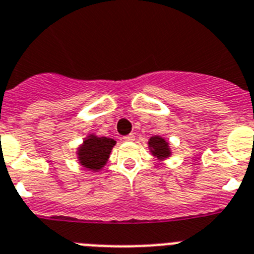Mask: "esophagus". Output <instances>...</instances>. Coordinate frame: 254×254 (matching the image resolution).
I'll return each instance as SVG.
<instances>
[{"mask_svg":"<svg viewBox=\"0 0 254 254\" xmlns=\"http://www.w3.org/2000/svg\"><path fill=\"white\" fill-rule=\"evenodd\" d=\"M123 140H125V141H133V140H135V135H127V136H125V137H123Z\"/></svg>","mask_w":254,"mask_h":254,"instance_id":"obj_1","label":"esophagus"}]
</instances>
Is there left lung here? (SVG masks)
Returning <instances> with one entry per match:
<instances>
[{
  "instance_id": "1",
  "label": "left lung",
  "mask_w": 254,
  "mask_h": 254,
  "mask_svg": "<svg viewBox=\"0 0 254 254\" xmlns=\"http://www.w3.org/2000/svg\"><path fill=\"white\" fill-rule=\"evenodd\" d=\"M149 146H150L153 155H155L159 159H164V158L170 157L168 142L164 138L159 137V136H153L150 138V141H149Z\"/></svg>"
}]
</instances>
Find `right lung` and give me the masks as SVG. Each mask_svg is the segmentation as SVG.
<instances>
[{
    "label": "right lung",
    "mask_w": 254,
    "mask_h": 254,
    "mask_svg": "<svg viewBox=\"0 0 254 254\" xmlns=\"http://www.w3.org/2000/svg\"><path fill=\"white\" fill-rule=\"evenodd\" d=\"M114 145L116 141L113 138L90 136L87 140H84L78 151L79 162L88 170H101L105 166Z\"/></svg>",
    "instance_id": "obj_1"
}]
</instances>
